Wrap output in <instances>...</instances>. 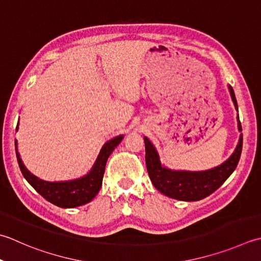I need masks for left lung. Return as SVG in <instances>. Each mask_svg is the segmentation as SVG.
Instances as JSON below:
<instances>
[{
	"label": "left lung",
	"mask_w": 261,
	"mask_h": 261,
	"mask_svg": "<svg viewBox=\"0 0 261 261\" xmlns=\"http://www.w3.org/2000/svg\"><path fill=\"white\" fill-rule=\"evenodd\" d=\"M233 103L238 110V103L232 87H229ZM239 121V130L242 131ZM146 166L152 185L158 191L173 199L183 201H197L212 195L221 187L238 166L242 152L243 137L241 135L236 151L226 162L215 168L202 172L171 171L162 167L160 157L151 142L145 137Z\"/></svg>",
	"instance_id": "obj_1"
}]
</instances>
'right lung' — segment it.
Segmentation results:
<instances>
[{"instance_id":"add662e5","label":"right lung","mask_w":261,"mask_h":261,"mask_svg":"<svg viewBox=\"0 0 261 261\" xmlns=\"http://www.w3.org/2000/svg\"><path fill=\"white\" fill-rule=\"evenodd\" d=\"M17 130L18 125L15 131ZM122 139H123V136H119L106 142L101 148L93 168L86 176L65 182H46L33 175L22 164L17 149V140H15V154H17L18 164L22 175L40 196L58 207L73 208L88 203L98 193L101 182H103L107 158L110 157L112 151L115 149V147L120 144Z\"/></svg>"}]
</instances>
